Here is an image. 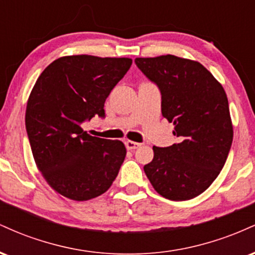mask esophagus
<instances>
[{
	"mask_svg": "<svg viewBox=\"0 0 255 255\" xmlns=\"http://www.w3.org/2000/svg\"><path fill=\"white\" fill-rule=\"evenodd\" d=\"M125 144H126V147H127V150H135V148H137L140 145H141V144H139V142L131 141V140H127Z\"/></svg>",
	"mask_w": 255,
	"mask_h": 255,
	"instance_id": "34e87169",
	"label": "esophagus"
}]
</instances>
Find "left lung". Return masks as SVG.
Returning a JSON list of instances; mask_svg holds the SVG:
<instances>
[{
	"label": "left lung",
	"mask_w": 255,
	"mask_h": 255,
	"mask_svg": "<svg viewBox=\"0 0 255 255\" xmlns=\"http://www.w3.org/2000/svg\"><path fill=\"white\" fill-rule=\"evenodd\" d=\"M135 64L162 95V115L178 142L153 146L144 166L158 194L182 201L206 191L225 164L233 142L229 103L221 84L197 61L174 55L137 57Z\"/></svg>",
	"instance_id": "left-lung-1"
}]
</instances>
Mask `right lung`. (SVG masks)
Segmentation results:
<instances>
[{"label": "right lung", "mask_w": 255, "mask_h": 255, "mask_svg": "<svg viewBox=\"0 0 255 255\" xmlns=\"http://www.w3.org/2000/svg\"><path fill=\"white\" fill-rule=\"evenodd\" d=\"M130 66L127 57L73 55L55 60L37 79L26 130L37 168L63 197H99L118 176L127 153L124 142L90 135L81 124L104 118L105 99Z\"/></svg>", "instance_id": "obj_1"}]
</instances>
